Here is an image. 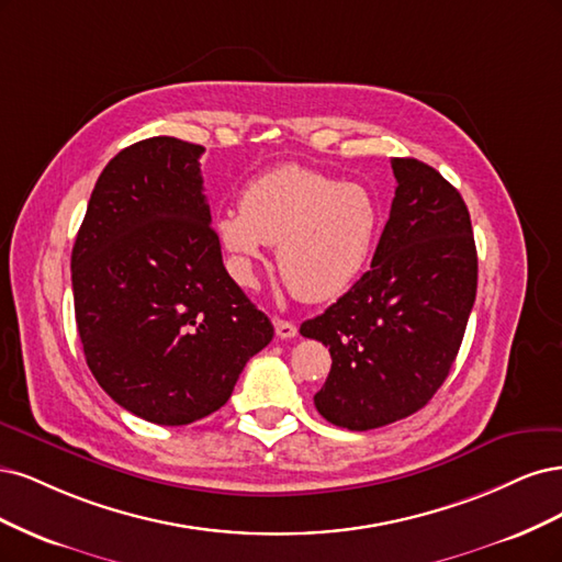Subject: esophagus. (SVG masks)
<instances>
[{
    "mask_svg": "<svg viewBox=\"0 0 562 562\" xmlns=\"http://www.w3.org/2000/svg\"><path fill=\"white\" fill-rule=\"evenodd\" d=\"M276 336L282 338V340L294 338L296 336V324L286 322V319H276Z\"/></svg>",
    "mask_w": 562,
    "mask_h": 562,
    "instance_id": "obj_1",
    "label": "esophagus"
}]
</instances>
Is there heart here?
Instances as JSON below:
<instances>
[{
  "label": "heart",
  "instance_id": "b5f03b06",
  "mask_svg": "<svg viewBox=\"0 0 562 562\" xmlns=\"http://www.w3.org/2000/svg\"><path fill=\"white\" fill-rule=\"evenodd\" d=\"M216 235L240 284H251L266 245H278V270L301 301L346 294L367 268L380 207L371 191L303 166L270 170L243 191L240 210L216 214Z\"/></svg>",
  "mask_w": 562,
  "mask_h": 562
}]
</instances>
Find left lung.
<instances>
[{
	"label": "left lung",
	"instance_id": "8db88e82",
	"mask_svg": "<svg viewBox=\"0 0 562 562\" xmlns=\"http://www.w3.org/2000/svg\"><path fill=\"white\" fill-rule=\"evenodd\" d=\"M396 191L371 268L301 336L331 352L315 408L367 431L408 418L458 357L476 299L479 259L460 191L415 158H394Z\"/></svg>",
	"mask_w": 562,
	"mask_h": 562
}]
</instances>
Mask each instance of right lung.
<instances>
[{
	"instance_id": "right-lung-1",
	"label": "right lung",
	"mask_w": 562,
	"mask_h": 562,
	"mask_svg": "<svg viewBox=\"0 0 562 562\" xmlns=\"http://www.w3.org/2000/svg\"><path fill=\"white\" fill-rule=\"evenodd\" d=\"M201 144L149 137L119 151L71 249L90 373L125 411L189 425L220 411L273 324L226 273L210 226Z\"/></svg>"
}]
</instances>
